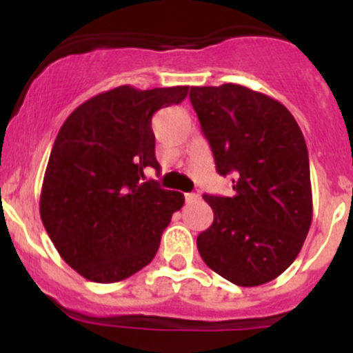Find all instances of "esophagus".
<instances>
[{"instance_id":"1","label":"esophagus","mask_w":353,"mask_h":353,"mask_svg":"<svg viewBox=\"0 0 353 353\" xmlns=\"http://www.w3.org/2000/svg\"><path fill=\"white\" fill-rule=\"evenodd\" d=\"M199 196L196 193H186L184 194V199H186V203H193V201H196Z\"/></svg>"}]
</instances>
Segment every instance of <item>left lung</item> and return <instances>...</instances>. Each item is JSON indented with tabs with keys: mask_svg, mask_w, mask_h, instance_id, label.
Masks as SVG:
<instances>
[{
	"mask_svg": "<svg viewBox=\"0 0 353 353\" xmlns=\"http://www.w3.org/2000/svg\"><path fill=\"white\" fill-rule=\"evenodd\" d=\"M190 99L216 172L230 176L234 190L203 194L213 223L198 236V251L229 282L263 285L294 263L311 227L304 134L285 105L243 85L191 87Z\"/></svg>",
	"mask_w": 353,
	"mask_h": 353,
	"instance_id": "obj_1",
	"label": "left lung"
}]
</instances>
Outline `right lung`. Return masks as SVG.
Wrapping results in <instances>:
<instances>
[{
	"instance_id": "add662e5",
	"label": "right lung",
	"mask_w": 353,
	"mask_h": 353,
	"mask_svg": "<svg viewBox=\"0 0 353 353\" xmlns=\"http://www.w3.org/2000/svg\"><path fill=\"white\" fill-rule=\"evenodd\" d=\"M188 90L123 85L83 102L59 130L41 219L61 258L90 282H119L147 266L184 205L181 193L143 179L147 167L160 170L152 116Z\"/></svg>"
}]
</instances>
